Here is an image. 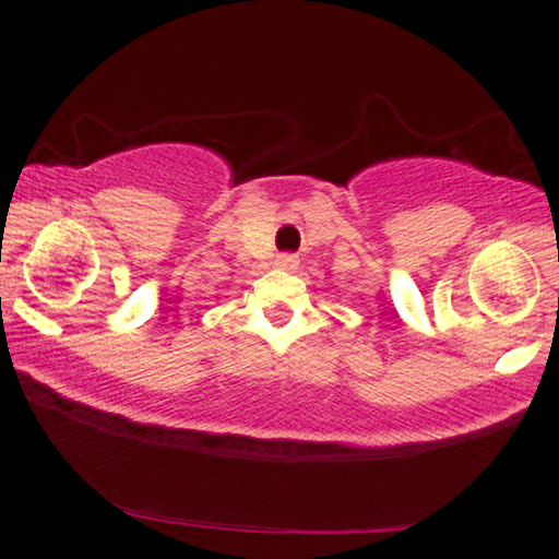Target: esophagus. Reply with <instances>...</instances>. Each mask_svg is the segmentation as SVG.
I'll return each mask as SVG.
<instances>
[{
  "label": "esophagus",
  "instance_id": "esophagus-1",
  "mask_svg": "<svg viewBox=\"0 0 559 559\" xmlns=\"http://www.w3.org/2000/svg\"><path fill=\"white\" fill-rule=\"evenodd\" d=\"M297 264L299 260L295 254H277V260H274V266H280V270H287V272L297 270Z\"/></svg>",
  "mask_w": 559,
  "mask_h": 559
}]
</instances>
